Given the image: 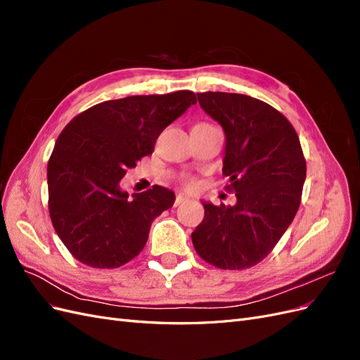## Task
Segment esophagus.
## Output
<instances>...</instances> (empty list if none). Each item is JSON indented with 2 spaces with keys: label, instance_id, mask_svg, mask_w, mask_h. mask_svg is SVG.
<instances>
[{
  "label": "esophagus",
  "instance_id": "34e87169",
  "mask_svg": "<svg viewBox=\"0 0 360 360\" xmlns=\"http://www.w3.org/2000/svg\"><path fill=\"white\" fill-rule=\"evenodd\" d=\"M188 201V197L186 195H183V193H179L177 197H176V201H174V205H180V204H183V202H186Z\"/></svg>",
  "mask_w": 360,
  "mask_h": 360
}]
</instances>
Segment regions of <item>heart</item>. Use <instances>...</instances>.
<instances>
[{
    "mask_svg": "<svg viewBox=\"0 0 360 360\" xmlns=\"http://www.w3.org/2000/svg\"><path fill=\"white\" fill-rule=\"evenodd\" d=\"M193 186V181H189V188H192Z\"/></svg>",
    "mask_w": 360,
    "mask_h": 360,
    "instance_id": "obj_1",
    "label": "heart"
}]
</instances>
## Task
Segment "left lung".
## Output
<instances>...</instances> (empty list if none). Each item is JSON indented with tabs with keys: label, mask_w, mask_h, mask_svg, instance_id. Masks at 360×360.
<instances>
[{
	"label": "left lung",
	"mask_w": 360,
	"mask_h": 360,
	"mask_svg": "<svg viewBox=\"0 0 360 360\" xmlns=\"http://www.w3.org/2000/svg\"><path fill=\"white\" fill-rule=\"evenodd\" d=\"M200 106L225 134L224 176L236 192L234 205L202 201L204 219L192 233L197 254L219 269L258 264L296 216L307 162L288 120L255 97L198 93Z\"/></svg>",
	"instance_id": "1"
}]
</instances>
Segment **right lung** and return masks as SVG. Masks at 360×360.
Here are the masks:
<instances>
[{
    "instance_id": "add662e5",
    "label": "right lung",
    "mask_w": 360,
    "mask_h": 360,
    "mask_svg": "<svg viewBox=\"0 0 360 360\" xmlns=\"http://www.w3.org/2000/svg\"><path fill=\"white\" fill-rule=\"evenodd\" d=\"M195 103L188 90L129 96L94 105L63 129L48 162L49 214L76 259L117 269L144 249L151 222L172 207L176 195L158 184L129 195L122 179Z\"/></svg>"
}]
</instances>
